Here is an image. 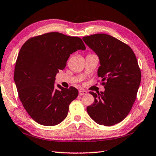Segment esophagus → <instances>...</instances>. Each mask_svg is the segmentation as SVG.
Instances as JSON below:
<instances>
[{"mask_svg":"<svg viewBox=\"0 0 156 156\" xmlns=\"http://www.w3.org/2000/svg\"><path fill=\"white\" fill-rule=\"evenodd\" d=\"M87 94V92L86 90H80L79 91V95H80V96H82V95H84V94Z\"/></svg>","mask_w":156,"mask_h":156,"instance_id":"1","label":"esophagus"}]
</instances>
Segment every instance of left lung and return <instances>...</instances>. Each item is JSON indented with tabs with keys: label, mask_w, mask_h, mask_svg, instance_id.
Segmentation results:
<instances>
[{
	"label": "left lung",
	"mask_w": 156,
	"mask_h": 156,
	"mask_svg": "<svg viewBox=\"0 0 156 156\" xmlns=\"http://www.w3.org/2000/svg\"><path fill=\"white\" fill-rule=\"evenodd\" d=\"M82 40L99 57L97 75L105 88L100 93L90 92L94 101L87 112L96 123L113 126L127 116L136 99L141 80L136 56L129 45L106 34Z\"/></svg>",
	"instance_id": "8db88e82"
}]
</instances>
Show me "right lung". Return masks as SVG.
Listing matches in <instances>:
<instances>
[{
    "label": "right lung",
    "mask_w": 156,
    "mask_h": 156,
    "mask_svg": "<svg viewBox=\"0 0 156 156\" xmlns=\"http://www.w3.org/2000/svg\"><path fill=\"white\" fill-rule=\"evenodd\" d=\"M85 49L80 38L59 32L35 36L21 47L14 81L23 108L36 122L55 126L67 117L69 105L78 97V90L59 84L55 88V76L65 68L70 55Z\"/></svg>",
    "instance_id": "1"
}]
</instances>
